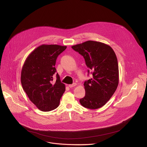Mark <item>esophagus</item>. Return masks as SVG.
Returning <instances> with one entry per match:
<instances>
[{
    "mask_svg": "<svg viewBox=\"0 0 147 147\" xmlns=\"http://www.w3.org/2000/svg\"><path fill=\"white\" fill-rule=\"evenodd\" d=\"M76 85H77L76 83H73V84H70V85H69V87L70 88H73V87H75Z\"/></svg>",
    "mask_w": 147,
    "mask_h": 147,
    "instance_id": "esophagus-1",
    "label": "esophagus"
}]
</instances>
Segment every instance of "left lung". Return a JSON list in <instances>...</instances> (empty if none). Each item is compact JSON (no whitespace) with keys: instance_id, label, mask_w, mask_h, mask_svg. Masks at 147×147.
Returning a JSON list of instances; mask_svg holds the SVG:
<instances>
[{"instance_id":"left-lung-1","label":"left lung","mask_w":147,"mask_h":147,"mask_svg":"<svg viewBox=\"0 0 147 147\" xmlns=\"http://www.w3.org/2000/svg\"><path fill=\"white\" fill-rule=\"evenodd\" d=\"M71 48L82 55L92 77L84 83L86 95L80 99L82 106L96 109L111 99L119 84V66L116 55L108 45L88 40Z\"/></svg>"}]
</instances>
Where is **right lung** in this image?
I'll use <instances>...</instances> for the list:
<instances>
[{"label": "right lung", "mask_w": 147, "mask_h": 147, "mask_svg": "<svg viewBox=\"0 0 147 147\" xmlns=\"http://www.w3.org/2000/svg\"><path fill=\"white\" fill-rule=\"evenodd\" d=\"M66 46L42 45L35 49L27 57L21 73L23 90L30 100L40 111L49 112L57 108L65 85L61 82L55 67L57 56Z\"/></svg>", "instance_id": "obj_1"}]
</instances>
